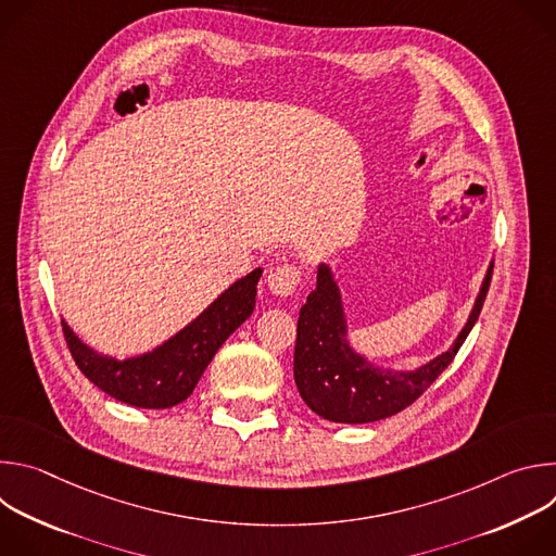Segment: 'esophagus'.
I'll use <instances>...</instances> for the list:
<instances>
[{"instance_id": "34e87169", "label": "esophagus", "mask_w": 556, "mask_h": 556, "mask_svg": "<svg viewBox=\"0 0 556 556\" xmlns=\"http://www.w3.org/2000/svg\"><path fill=\"white\" fill-rule=\"evenodd\" d=\"M266 283L273 294L277 296H290L301 286V270L294 264H281L273 266L266 275Z\"/></svg>"}]
</instances>
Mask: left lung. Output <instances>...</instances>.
<instances>
[{"label":"left lung","mask_w":556,"mask_h":556,"mask_svg":"<svg viewBox=\"0 0 556 556\" xmlns=\"http://www.w3.org/2000/svg\"><path fill=\"white\" fill-rule=\"evenodd\" d=\"M493 262L468 321L453 345L416 369H384L358 354L348 341V319L332 268L319 264L316 288L301 305L294 345V382L303 403L330 422L365 425L389 418L416 403L451 365L482 312Z\"/></svg>","instance_id":"8db88e82"}]
</instances>
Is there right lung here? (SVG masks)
<instances>
[{
	"instance_id": "right-lung-1",
	"label": "right lung",
	"mask_w": 556,
	"mask_h": 556,
	"mask_svg": "<svg viewBox=\"0 0 556 556\" xmlns=\"http://www.w3.org/2000/svg\"><path fill=\"white\" fill-rule=\"evenodd\" d=\"M262 273L255 268L237 279L198 319L151 352L123 361L99 354L61 319L65 343L78 369L112 399L140 409L174 407L189 399L222 343L253 314Z\"/></svg>"
}]
</instances>
